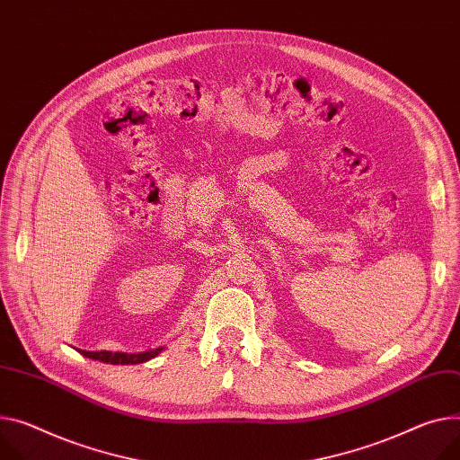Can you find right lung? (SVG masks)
Listing matches in <instances>:
<instances>
[{"instance_id":"right-lung-1","label":"right lung","mask_w":460,"mask_h":460,"mask_svg":"<svg viewBox=\"0 0 460 460\" xmlns=\"http://www.w3.org/2000/svg\"><path fill=\"white\" fill-rule=\"evenodd\" d=\"M164 349L162 348H155L149 351H139V353H127V351H86V349H79L84 358L93 359V361H101V363H111V365H137V363H146L153 358H156L158 353Z\"/></svg>"}]
</instances>
